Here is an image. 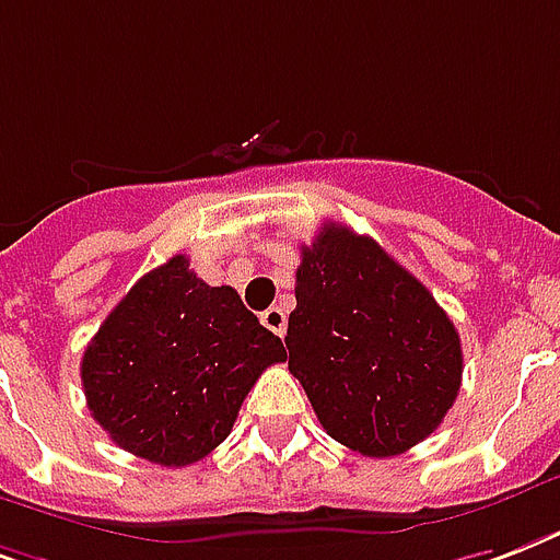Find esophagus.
I'll return each mask as SVG.
<instances>
[{
    "mask_svg": "<svg viewBox=\"0 0 560 560\" xmlns=\"http://www.w3.org/2000/svg\"><path fill=\"white\" fill-rule=\"evenodd\" d=\"M261 323L270 331H276L279 337H284V328H288V314H284V308H279V305H272V308H267L261 314Z\"/></svg>",
    "mask_w": 560,
    "mask_h": 560,
    "instance_id": "34e87169",
    "label": "esophagus"
}]
</instances>
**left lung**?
<instances>
[{"mask_svg": "<svg viewBox=\"0 0 560 560\" xmlns=\"http://www.w3.org/2000/svg\"><path fill=\"white\" fill-rule=\"evenodd\" d=\"M284 343L323 429L366 458L425 441L460 390V337L446 311L347 225H323L302 246Z\"/></svg>", "mask_w": 560, "mask_h": 560, "instance_id": "obj_1", "label": "left lung"}]
</instances>
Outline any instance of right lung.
I'll list each match as a JSON object with an SVG mask.
<instances>
[{
	"label": "right lung",
	"mask_w": 560,
	"mask_h": 560,
	"mask_svg": "<svg viewBox=\"0 0 560 560\" xmlns=\"http://www.w3.org/2000/svg\"><path fill=\"white\" fill-rule=\"evenodd\" d=\"M284 358L237 290L205 284L173 255L105 317L81 358V384L117 446L187 467L229 438L258 375Z\"/></svg>",
	"instance_id": "obj_1"
}]
</instances>
